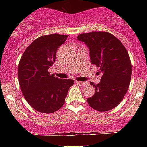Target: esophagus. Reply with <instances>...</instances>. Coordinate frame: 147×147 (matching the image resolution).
<instances>
[{
  "label": "esophagus",
  "mask_w": 147,
  "mask_h": 147,
  "mask_svg": "<svg viewBox=\"0 0 147 147\" xmlns=\"http://www.w3.org/2000/svg\"><path fill=\"white\" fill-rule=\"evenodd\" d=\"M76 83H77V84H80V85H88V82H79V81H77V82H76Z\"/></svg>",
  "instance_id": "1"
}]
</instances>
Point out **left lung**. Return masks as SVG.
I'll list each match as a JSON object with an SVG mask.
<instances>
[{
	"instance_id": "8db88e82",
	"label": "left lung",
	"mask_w": 147,
	"mask_h": 147,
	"mask_svg": "<svg viewBox=\"0 0 147 147\" xmlns=\"http://www.w3.org/2000/svg\"><path fill=\"white\" fill-rule=\"evenodd\" d=\"M89 49L91 64L99 67L102 73L95 93L88 98V105L101 112L108 111L120 104L129 88L132 65L127 51L120 40L106 32L81 34L77 37Z\"/></svg>"
}]
</instances>
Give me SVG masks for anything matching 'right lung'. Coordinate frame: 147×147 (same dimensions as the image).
<instances>
[{"label":"right lung","mask_w":147,"mask_h":147,"mask_svg":"<svg viewBox=\"0 0 147 147\" xmlns=\"http://www.w3.org/2000/svg\"><path fill=\"white\" fill-rule=\"evenodd\" d=\"M67 35H45L38 37L26 49L18 65V80L23 96L34 110L52 113L63 106L74 80H62L50 74L57 51Z\"/></svg>","instance_id":"add662e5"}]
</instances>
